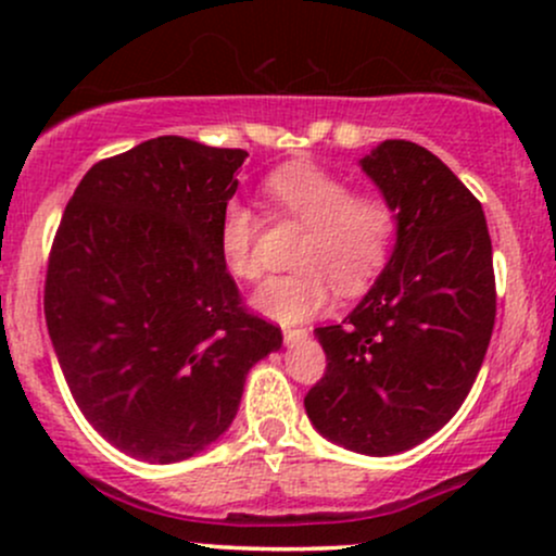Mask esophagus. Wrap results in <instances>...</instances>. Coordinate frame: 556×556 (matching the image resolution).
Instances as JSON below:
<instances>
[{"label": "esophagus", "mask_w": 556, "mask_h": 556, "mask_svg": "<svg viewBox=\"0 0 556 556\" xmlns=\"http://www.w3.org/2000/svg\"><path fill=\"white\" fill-rule=\"evenodd\" d=\"M308 337V329H285V342L287 344H298Z\"/></svg>", "instance_id": "34e87169"}]
</instances>
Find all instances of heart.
Masks as SVG:
<instances>
[{
  "label": "heart",
  "instance_id": "heart-1",
  "mask_svg": "<svg viewBox=\"0 0 556 556\" xmlns=\"http://www.w3.org/2000/svg\"><path fill=\"white\" fill-rule=\"evenodd\" d=\"M264 195L279 216L305 227L295 253L298 271L269 277L253 308L279 324L321 314L331 292L366 290L387 266L397 238V212L381 195L355 193L353 185L316 164H285L264 180ZM258 216L229 201L219 216V256L235 279H258Z\"/></svg>",
  "mask_w": 556,
  "mask_h": 556
}]
</instances>
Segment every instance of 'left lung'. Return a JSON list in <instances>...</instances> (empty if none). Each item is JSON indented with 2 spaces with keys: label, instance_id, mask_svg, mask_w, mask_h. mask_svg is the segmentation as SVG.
<instances>
[{
  "label": "left lung",
  "instance_id": "obj_1",
  "mask_svg": "<svg viewBox=\"0 0 556 556\" xmlns=\"http://www.w3.org/2000/svg\"><path fill=\"white\" fill-rule=\"evenodd\" d=\"M397 212V242L355 311L318 327L327 371L305 413L329 442L397 455L460 410L496 316L481 203L439 156L384 140L361 162Z\"/></svg>",
  "mask_w": 556,
  "mask_h": 556
}]
</instances>
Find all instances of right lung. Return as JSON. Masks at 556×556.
Returning a JSON list of instances; mask_svg holds the SVG:
<instances>
[{
	"label": "right lung",
	"instance_id": "1",
	"mask_svg": "<svg viewBox=\"0 0 556 556\" xmlns=\"http://www.w3.org/2000/svg\"><path fill=\"white\" fill-rule=\"evenodd\" d=\"M248 151L180 136L101 159L49 253L43 314L75 402L106 442L188 460L229 429L282 331L242 305L219 216Z\"/></svg>",
	"mask_w": 556,
	"mask_h": 556
}]
</instances>
